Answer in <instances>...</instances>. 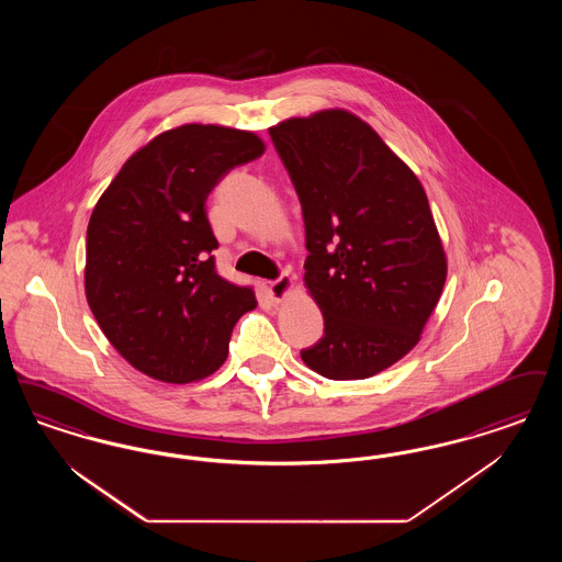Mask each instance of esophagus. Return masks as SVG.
<instances>
[{"label":"esophagus","instance_id":"esophagus-1","mask_svg":"<svg viewBox=\"0 0 562 562\" xmlns=\"http://www.w3.org/2000/svg\"><path fill=\"white\" fill-rule=\"evenodd\" d=\"M292 289V278L289 273H282L278 280H273L270 282V286H268V291H270L271 299H276V301H282L289 291Z\"/></svg>","mask_w":562,"mask_h":562}]
</instances>
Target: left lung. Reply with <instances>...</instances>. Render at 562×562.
Masks as SVG:
<instances>
[{
    "label": "left lung",
    "mask_w": 562,
    "mask_h": 562,
    "mask_svg": "<svg viewBox=\"0 0 562 562\" xmlns=\"http://www.w3.org/2000/svg\"><path fill=\"white\" fill-rule=\"evenodd\" d=\"M305 222V286L324 337L303 361L330 381H360L420 340L448 276L443 245L414 171L342 109L270 127Z\"/></svg>",
    "instance_id": "8db88e82"
}]
</instances>
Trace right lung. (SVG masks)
Instances as JSON below:
<instances>
[{
	"label": "right lung",
	"instance_id": "obj_1",
	"mask_svg": "<svg viewBox=\"0 0 562 562\" xmlns=\"http://www.w3.org/2000/svg\"><path fill=\"white\" fill-rule=\"evenodd\" d=\"M263 153L252 132L181 125L127 158L95 202L86 296L114 349L146 376L183 384L213 374L236 322L255 310L250 286L215 271L204 202L229 169Z\"/></svg>",
	"mask_w": 562,
	"mask_h": 562
}]
</instances>
